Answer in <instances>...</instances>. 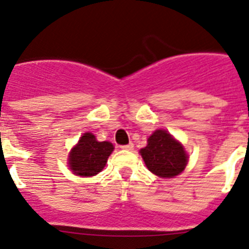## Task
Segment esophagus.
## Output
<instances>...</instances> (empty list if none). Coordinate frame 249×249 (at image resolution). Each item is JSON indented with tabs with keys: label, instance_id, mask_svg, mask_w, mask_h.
I'll return each instance as SVG.
<instances>
[{
	"label": "esophagus",
	"instance_id": "esophagus-1",
	"mask_svg": "<svg viewBox=\"0 0 249 249\" xmlns=\"http://www.w3.org/2000/svg\"><path fill=\"white\" fill-rule=\"evenodd\" d=\"M121 148H122V149H126V151H131V149H133V143H132V142H129L128 144H124V146H121Z\"/></svg>",
	"mask_w": 249,
	"mask_h": 249
}]
</instances>
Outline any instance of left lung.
I'll return each mask as SVG.
<instances>
[{"label": "left lung", "mask_w": 249, "mask_h": 249, "mask_svg": "<svg viewBox=\"0 0 249 249\" xmlns=\"http://www.w3.org/2000/svg\"><path fill=\"white\" fill-rule=\"evenodd\" d=\"M147 168L162 178H173L184 171L188 156L173 136L164 129H157L147 140V146L140 151Z\"/></svg>", "instance_id": "obj_1"}]
</instances>
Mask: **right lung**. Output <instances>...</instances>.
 Instances as JSON below:
<instances>
[{
	"label": "right lung",
	"mask_w": 249,
	"mask_h": 249,
	"mask_svg": "<svg viewBox=\"0 0 249 249\" xmlns=\"http://www.w3.org/2000/svg\"><path fill=\"white\" fill-rule=\"evenodd\" d=\"M113 148L111 142H98L96 136L87 132L70 152L68 166L76 176H96L105 168Z\"/></svg>",
	"instance_id": "obj_1"
}]
</instances>
